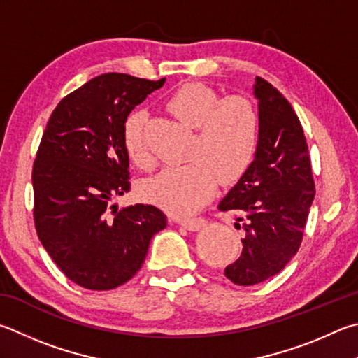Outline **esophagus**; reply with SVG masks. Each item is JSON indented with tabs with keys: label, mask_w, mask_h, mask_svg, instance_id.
<instances>
[{
	"label": "esophagus",
	"mask_w": 358,
	"mask_h": 358,
	"mask_svg": "<svg viewBox=\"0 0 358 358\" xmlns=\"http://www.w3.org/2000/svg\"><path fill=\"white\" fill-rule=\"evenodd\" d=\"M181 227H185L189 231H197L201 227L206 225V219L203 217H194V219H183L181 220Z\"/></svg>",
	"instance_id": "esophagus-1"
}]
</instances>
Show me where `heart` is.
Listing matches in <instances>:
<instances>
[{
	"mask_svg": "<svg viewBox=\"0 0 358 358\" xmlns=\"http://www.w3.org/2000/svg\"><path fill=\"white\" fill-rule=\"evenodd\" d=\"M166 106L196 136L186 166L167 167L147 186V196L175 216L199 211L216 191L243 177L255 158L262 119L245 96H220L203 84H185L169 96ZM145 115L134 111L123 123V147L136 166L153 164L144 138Z\"/></svg>",
	"mask_w": 358,
	"mask_h": 358,
	"instance_id": "obj_1",
	"label": "heart"
}]
</instances>
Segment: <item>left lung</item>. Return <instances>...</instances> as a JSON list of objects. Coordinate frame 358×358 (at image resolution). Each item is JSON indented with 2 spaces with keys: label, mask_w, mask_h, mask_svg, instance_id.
Listing matches in <instances>:
<instances>
[{
  "label": "left lung",
  "mask_w": 358,
  "mask_h": 358,
  "mask_svg": "<svg viewBox=\"0 0 358 358\" xmlns=\"http://www.w3.org/2000/svg\"><path fill=\"white\" fill-rule=\"evenodd\" d=\"M253 94L262 119L259 142L249 169L220 200L244 230L243 252L225 277L252 287L278 274L296 255L315 199L307 139L289 101L257 76Z\"/></svg>",
  "instance_id": "8db88e82"
}]
</instances>
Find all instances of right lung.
Listing matches in <instances>:
<instances>
[{"label": "right lung", "mask_w": 358, "mask_h": 358, "mask_svg": "<svg viewBox=\"0 0 358 358\" xmlns=\"http://www.w3.org/2000/svg\"><path fill=\"white\" fill-rule=\"evenodd\" d=\"M164 81L96 76L64 96L43 131L32 166L36 231L64 275L86 289L133 278L167 225L153 205H113L131 189L123 123Z\"/></svg>", "instance_id": "1"}]
</instances>
